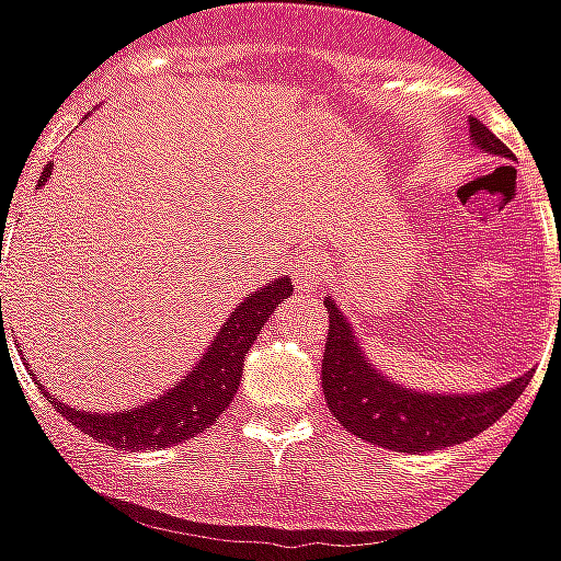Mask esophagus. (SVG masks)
Segmentation results:
<instances>
[{"instance_id":"1","label":"esophagus","mask_w":561,"mask_h":561,"mask_svg":"<svg viewBox=\"0 0 561 561\" xmlns=\"http://www.w3.org/2000/svg\"><path fill=\"white\" fill-rule=\"evenodd\" d=\"M322 256H305V260H298V272H296V284L301 289H313V286H320L322 280Z\"/></svg>"}]
</instances>
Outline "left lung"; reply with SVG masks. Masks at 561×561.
Returning <instances> with one entry per match:
<instances>
[{
	"label": "left lung",
	"instance_id": "left-lung-1",
	"mask_svg": "<svg viewBox=\"0 0 561 561\" xmlns=\"http://www.w3.org/2000/svg\"><path fill=\"white\" fill-rule=\"evenodd\" d=\"M472 140L490 154L511 158V149L496 134L469 118ZM561 260V253H559ZM329 308V337L322 353V388L325 403L346 431L382 445L391 451H443L448 445L472 439L490 424H496L517 403L533 370L514 379L508 386L488 394H421L412 388H400L376 374L362 355L355 331L334 301L325 298Z\"/></svg>",
	"mask_w": 561,
	"mask_h": 561
}]
</instances>
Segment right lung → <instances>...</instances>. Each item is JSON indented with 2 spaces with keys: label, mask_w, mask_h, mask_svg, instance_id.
<instances>
[{
  "label": "right lung",
  "mask_w": 561,
  "mask_h": 561,
  "mask_svg": "<svg viewBox=\"0 0 561 561\" xmlns=\"http://www.w3.org/2000/svg\"><path fill=\"white\" fill-rule=\"evenodd\" d=\"M50 170L53 167L47 163L38 179V187L50 179ZM289 296H293L289 277H277L275 284L263 286L253 296L244 298L239 308L232 310L230 320L224 322V329L211 341L208 353L199 358V365L179 386L170 388L163 398L151 400L146 407L113 412V415H89L80 407L71 410L65 403H56V398H50V403L59 415L71 421L77 431L89 433L98 443H107L113 448H122V451H142V448L158 451L167 445H179L182 439H191L196 433L206 431L208 424L218 421L224 410L230 407L236 391H239L244 355L251 350V343L256 341L265 320Z\"/></svg>",
  "instance_id": "right-lung-1"
}]
</instances>
